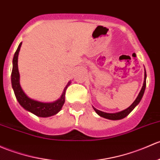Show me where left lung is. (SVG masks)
Masks as SVG:
<instances>
[{
	"label": "left lung",
	"mask_w": 160,
	"mask_h": 160,
	"mask_svg": "<svg viewBox=\"0 0 160 160\" xmlns=\"http://www.w3.org/2000/svg\"><path fill=\"white\" fill-rule=\"evenodd\" d=\"M146 86H147V73H146V70H145V73H144V81H143V84H142V89H141L140 92L138 94L137 99L134 100V102L131 104L130 106L127 108L126 110L120 111V112H113V113H110V112H102V111H100L97 109H96L95 107H93V110H95V112L98 114L100 117H103V118L108 119V120H122V119L125 118L127 116H128L132 110L133 109L135 108L136 107L139 103V102L141 101V99L142 98V96H143L144 92H145V89H146Z\"/></svg>",
	"instance_id": "1"
}]
</instances>
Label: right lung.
I'll return each mask as SVG.
<instances>
[{"mask_svg":"<svg viewBox=\"0 0 160 160\" xmlns=\"http://www.w3.org/2000/svg\"><path fill=\"white\" fill-rule=\"evenodd\" d=\"M22 45V42L19 44L18 49L14 53V56L13 58V68L12 73H11V84L12 88L14 92L15 97L20 105L25 110L31 112V113L38 116L39 117H49L51 116L55 115L60 111L62 107L64 104L65 102V93L66 90L68 86L70 84V81L68 82L64 90H63L62 95L60 98L57 100L56 101L45 102L38 101V100H33L30 98L23 89L21 88V86L20 84V73L18 70V54H19L20 49Z\"/></svg>","mask_w":160,"mask_h":160,"instance_id":"right-lung-1","label":"right lung"}]
</instances>
